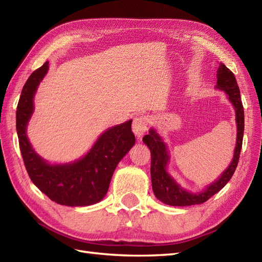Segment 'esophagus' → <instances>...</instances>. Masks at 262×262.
I'll return each instance as SVG.
<instances>
[{
  "instance_id": "1",
  "label": "esophagus",
  "mask_w": 262,
  "mask_h": 262,
  "mask_svg": "<svg viewBox=\"0 0 262 262\" xmlns=\"http://www.w3.org/2000/svg\"><path fill=\"white\" fill-rule=\"evenodd\" d=\"M150 124V119L148 116H138L133 121V132L135 135L141 138L145 132L148 129V126Z\"/></svg>"
}]
</instances>
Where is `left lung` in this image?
I'll list each match as a JSON object with an SVG mask.
<instances>
[{"label":"left lung","instance_id":"left-lung-1","mask_svg":"<svg viewBox=\"0 0 262 262\" xmlns=\"http://www.w3.org/2000/svg\"><path fill=\"white\" fill-rule=\"evenodd\" d=\"M216 87L223 91L229 97L235 111L236 121V144L234 149L233 160L229 167L215 182L205 187V190L200 193H190L181 187L176 181L166 172V165L169 160L168 151L165 143L162 141L161 136L154 129H150L148 135H145L143 142L150 149V178L151 186L155 196L163 203L173 206H187L194 204H202L211 196L226 186L232 178L238 165L240 151L242 147L243 130H245V112L240 97V89L236 83L233 72L227 68L223 63L219 64L216 71Z\"/></svg>","mask_w":262,"mask_h":262}]
</instances>
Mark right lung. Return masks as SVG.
Masks as SVG:
<instances>
[{"instance_id":"add662e5","label":"right lung","mask_w":262,"mask_h":262,"mask_svg":"<svg viewBox=\"0 0 262 262\" xmlns=\"http://www.w3.org/2000/svg\"><path fill=\"white\" fill-rule=\"evenodd\" d=\"M49 69L47 61L24 83L16 108V132L22 159L33 184L53 202L86 206L106 195L115 168L135 144L132 120L111 127L97 139L82 159L51 165L35 153L27 137V125L33 113V97Z\"/></svg>"}]
</instances>
